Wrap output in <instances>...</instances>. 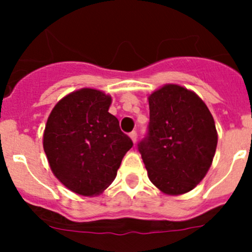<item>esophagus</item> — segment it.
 <instances>
[{"label":"esophagus","instance_id":"1","mask_svg":"<svg viewBox=\"0 0 252 252\" xmlns=\"http://www.w3.org/2000/svg\"><path fill=\"white\" fill-rule=\"evenodd\" d=\"M129 136H130V139H131V140H133L134 144H135L136 139H138V133H136L135 130H133L130 134H129Z\"/></svg>","mask_w":252,"mask_h":252}]
</instances>
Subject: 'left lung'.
<instances>
[{
    "label": "left lung",
    "mask_w": 252,
    "mask_h": 252,
    "mask_svg": "<svg viewBox=\"0 0 252 252\" xmlns=\"http://www.w3.org/2000/svg\"><path fill=\"white\" fill-rule=\"evenodd\" d=\"M149 106V131L138 144L147 175L164 194H185L212 164L218 140L212 114L194 91L175 84L152 93Z\"/></svg>",
    "instance_id": "1"
}]
</instances>
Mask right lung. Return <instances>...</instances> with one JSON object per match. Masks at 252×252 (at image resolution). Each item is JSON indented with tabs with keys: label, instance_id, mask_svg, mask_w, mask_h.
Here are the masks:
<instances>
[{
	"label": "right lung",
	"instance_id": "1",
	"mask_svg": "<svg viewBox=\"0 0 252 252\" xmlns=\"http://www.w3.org/2000/svg\"><path fill=\"white\" fill-rule=\"evenodd\" d=\"M110 95L84 88L53 107L44 131V150L58 180L83 196L102 192L114 180L133 141L108 112Z\"/></svg>",
	"mask_w": 252,
	"mask_h": 252
}]
</instances>
